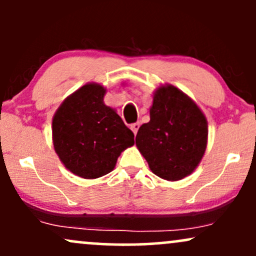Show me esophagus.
<instances>
[{
	"label": "esophagus",
	"mask_w": 256,
	"mask_h": 256,
	"mask_svg": "<svg viewBox=\"0 0 256 256\" xmlns=\"http://www.w3.org/2000/svg\"><path fill=\"white\" fill-rule=\"evenodd\" d=\"M130 128L132 130V132H134V134H136L137 131H138V128H140V124H138V122H134V124H131Z\"/></svg>",
	"instance_id": "esophagus-1"
}]
</instances>
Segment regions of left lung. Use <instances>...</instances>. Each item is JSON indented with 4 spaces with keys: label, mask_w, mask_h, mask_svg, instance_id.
Instances as JSON below:
<instances>
[{
    "label": "left lung",
    "mask_w": 256,
    "mask_h": 256,
    "mask_svg": "<svg viewBox=\"0 0 256 256\" xmlns=\"http://www.w3.org/2000/svg\"><path fill=\"white\" fill-rule=\"evenodd\" d=\"M150 120L140 128L136 146L150 171L166 180H180L195 171L204 158L208 122L186 94L171 84L152 94Z\"/></svg>",
    "instance_id": "left-lung-1"
}]
</instances>
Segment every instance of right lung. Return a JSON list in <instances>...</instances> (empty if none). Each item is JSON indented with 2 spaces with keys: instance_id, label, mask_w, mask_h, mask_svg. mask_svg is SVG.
I'll list each match as a JSON object with an SVG mask.
<instances>
[{
  "instance_id": "right-lung-1",
  "label": "right lung",
  "mask_w": 256,
  "mask_h": 256,
  "mask_svg": "<svg viewBox=\"0 0 256 256\" xmlns=\"http://www.w3.org/2000/svg\"><path fill=\"white\" fill-rule=\"evenodd\" d=\"M106 88L88 83L67 96L52 116V144L73 174L96 179L112 172L134 132L114 108L104 104Z\"/></svg>"
}]
</instances>
